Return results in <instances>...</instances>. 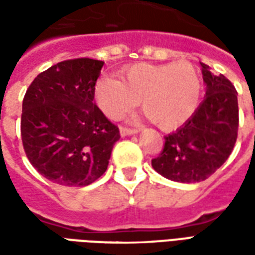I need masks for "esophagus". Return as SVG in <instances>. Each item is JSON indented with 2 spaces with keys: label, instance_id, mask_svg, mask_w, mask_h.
<instances>
[{
  "label": "esophagus",
  "instance_id": "obj_1",
  "mask_svg": "<svg viewBox=\"0 0 255 255\" xmlns=\"http://www.w3.org/2000/svg\"><path fill=\"white\" fill-rule=\"evenodd\" d=\"M138 132L136 129H131V128H120V135L122 136H128V135H135V133Z\"/></svg>",
  "mask_w": 255,
  "mask_h": 255
}]
</instances>
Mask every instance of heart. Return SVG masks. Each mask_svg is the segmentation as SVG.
I'll list each match as a JSON object with an SVG mask.
<instances>
[{
    "label": "heart",
    "mask_w": 255,
    "mask_h": 255,
    "mask_svg": "<svg viewBox=\"0 0 255 255\" xmlns=\"http://www.w3.org/2000/svg\"><path fill=\"white\" fill-rule=\"evenodd\" d=\"M201 93V76L187 61L133 64L120 72V80L101 76L94 86L95 102L106 117L119 120L140 101L162 131L183 127L197 111Z\"/></svg>",
    "instance_id": "heart-1"
}]
</instances>
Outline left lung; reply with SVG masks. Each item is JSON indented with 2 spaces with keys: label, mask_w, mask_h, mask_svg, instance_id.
<instances>
[{
  "label": "left lung",
  "mask_w": 255,
  "mask_h": 255,
  "mask_svg": "<svg viewBox=\"0 0 255 255\" xmlns=\"http://www.w3.org/2000/svg\"><path fill=\"white\" fill-rule=\"evenodd\" d=\"M202 67L206 95L183 127L164 136L161 154L151 160L160 175L179 183L208 179L224 164L238 138V93L224 75Z\"/></svg>",
  "instance_id": "left-lung-1"
}]
</instances>
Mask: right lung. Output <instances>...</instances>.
<instances>
[{
    "instance_id": "obj_1",
    "label": "right lung",
    "mask_w": 255,
    "mask_h": 255,
    "mask_svg": "<svg viewBox=\"0 0 255 255\" xmlns=\"http://www.w3.org/2000/svg\"><path fill=\"white\" fill-rule=\"evenodd\" d=\"M104 61L75 58L39 73L27 89L21 140L27 158L47 180L67 187L89 186L105 173L120 139L94 104Z\"/></svg>"
}]
</instances>
